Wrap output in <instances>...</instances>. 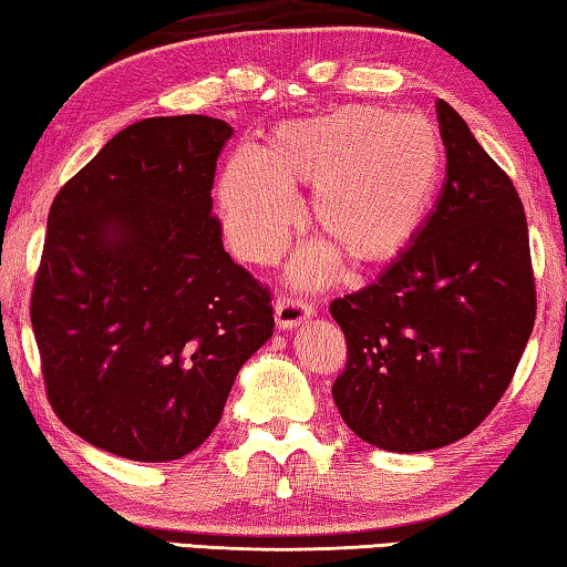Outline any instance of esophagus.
Listing matches in <instances>:
<instances>
[{"instance_id": "34e87169", "label": "esophagus", "mask_w": 567, "mask_h": 567, "mask_svg": "<svg viewBox=\"0 0 567 567\" xmlns=\"http://www.w3.org/2000/svg\"><path fill=\"white\" fill-rule=\"evenodd\" d=\"M276 327L278 329H293L301 321L313 317V307L309 301L299 299V296H278L276 299Z\"/></svg>"}]
</instances>
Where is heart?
Returning a JSON list of instances; mask_svg holds the SVG:
<instances>
[{
  "instance_id": "heart-1",
  "label": "heart",
  "mask_w": 567,
  "mask_h": 567,
  "mask_svg": "<svg viewBox=\"0 0 567 567\" xmlns=\"http://www.w3.org/2000/svg\"><path fill=\"white\" fill-rule=\"evenodd\" d=\"M443 169L441 134L417 113L344 106L281 124L268 150L243 144L217 185L235 254L271 264L301 217L291 185L311 187V223L324 238L296 258L303 286L332 281L339 250L357 264L400 254L429 217Z\"/></svg>"
}]
</instances>
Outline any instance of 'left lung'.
<instances>
[{
  "label": "left lung",
  "instance_id": "8db88e82",
  "mask_svg": "<svg viewBox=\"0 0 567 567\" xmlns=\"http://www.w3.org/2000/svg\"><path fill=\"white\" fill-rule=\"evenodd\" d=\"M435 113L446 146L435 207L378 281L329 307L347 339L339 415L398 454L449 446L492 413L537 309L515 185L446 101Z\"/></svg>",
  "mask_w": 567,
  "mask_h": 567
}]
</instances>
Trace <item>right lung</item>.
Masks as SVG:
<instances>
[{
	"mask_svg": "<svg viewBox=\"0 0 567 567\" xmlns=\"http://www.w3.org/2000/svg\"><path fill=\"white\" fill-rule=\"evenodd\" d=\"M233 128L210 116L118 132L52 199L30 319L52 411L132 461L203 446L271 293L223 248L215 164Z\"/></svg>",
	"mask_w": 567,
	"mask_h": 567,
	"instance_id": "1",
	"label": "right lung"
}]
</instances>
